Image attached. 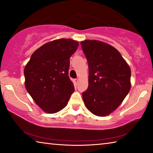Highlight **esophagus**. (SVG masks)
I'll return each instance as SVG.
<instances>
[{"label": "esophagus", "instance_id": "1", "mask_svg": "<svg viewBox=\"0 0 153 153\" xmlns=\"http://www.w3.org/2000/svg\"><path fill=\"white\" fill-rule=\"evenodd\" d=\"M74 82H75V84H76V85H77L78 84V83H79V79H74Z\"/></svg>", "mask_w": 153, "mask_h": 153}]
</instances>
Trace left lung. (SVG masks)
I'll return each mask as SVG.
<instances>
[{"instance_id":"left-lung-1","label":"left lung","mask_w":153,"mask_h":153,"mask_svg":"<svg viewBox=\"0 0 153 153\" xmlns=\"http://www.w3.org/2000/svg\"><path fill=\"white\" fill-rule=\"evenodd\" d=\"M88 64V88L82 93L86 108L99 117L113 112L131 88V69L120 52L96 40L81 42Z\"/></svg>"}]
</instances>
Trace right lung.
I'll list each match as a JSON object with an SVG mask.
<instances>
[{
  "label": "right lung",
  "instance_id": "right-lung-1",
  "mask_svg": "<svg viewBox=\"0 0 153 153\" xmlns=\"http://www.w3.org/2000/svg\"><path fill=\"white\" fill-rule=\"evenodd\" d=\"M78 46L69 38L51 41L34 51L25 65V88L44 112L60 111L74 92L68 71L69 59Z\"/></svg>",
  "mask_w": 153,
  "mask_h": 153
}]
</instances>
